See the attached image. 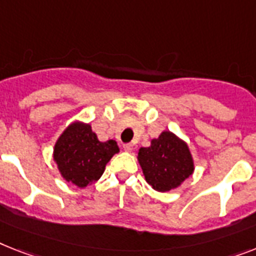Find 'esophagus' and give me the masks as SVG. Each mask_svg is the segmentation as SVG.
Returning <instances> with one entry per match:
<instances>
[{
  "label": "esophagus",
  "instance_id": "1",
  "mask_svg": "<svg viewBox=\"0 0 256 256\" xmlns=\"http://www.w3.org/2000/svg\"><path fill=\"white\" fill-rule=\"evenodd\" d=\"M123 149L126 152H132V149H133V145L132 144H124L123 145Z\"/></svg>",
  "mask_w": 256,
  "mask_h": 256
}]
</instances>
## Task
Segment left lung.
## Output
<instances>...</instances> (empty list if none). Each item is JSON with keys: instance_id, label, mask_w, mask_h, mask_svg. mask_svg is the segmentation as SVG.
Segmentation results:
<instances>
[{"instance_id": "left-lung-1", "label": "left lung", "mask_w": 256, "mask_h": 256, "mask_svg": "<svg viewBox=\"0 0 256 256\" xmlns=\"http://www.w3.org/2000/svg\"><path fill=\"white\" fill-rule=\"evenodd\" d=\"M137 160L145 180L158 192L176 188L195 170L188 145L170 130L153 138L150 146L140 148Z\"/></svg>"}]
</instances>
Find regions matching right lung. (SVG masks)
I'll use <instances>...</instances> for the list:
<instances>
[{"label": "right lung", "mask_w": 256, "mask_h": 256, "mask_svg": "<svg viewBox=\"0 0 256 256\" xmlns=\"http://www.w3.org/2000/svg\"><path fill=\"white\" fill-rule=\"evenodd\" d=\"M116 153V141L102 142L90 124L74 122L57 138L54 160L65 180L84 188L102 176L106 164Z\"/></svg>", "instance_id": "add662e5"}]
</instances>
